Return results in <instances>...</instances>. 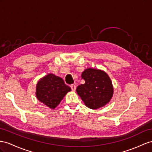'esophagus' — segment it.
Wrapping results in <instances>:
<instances>
[{
    "label": "esophagus",
    "instance_id": "34e87169",
    "mask_svg": "<svg viewBox=\"0 0 152 152\" xmlns=\"http://www.w3.org/2000/svg\"><path fill=\"white\" fill-rule=\"evenodd\" d=\"M71 88L72 91H76V86L75 85H71Z\"/></svg>",
    "mask_w": 152,
    "mask_h": 152
}]
</instances>
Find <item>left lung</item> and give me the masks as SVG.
<instances>
[{"label":"left lung","instance_id":"left-lung-1","mask_svg":"<svg viewBox=\"0 0 152 152\" xmlns=\"http://www.w3.org/2000/svg\"><path fill=\"white\" fill-rule=\"evenodd\" d=\"M85 83L77 86L76 92L85 104L91 109H98L110 102L114 93L111 80L102 70L87 69L81 74Z\"/></svg>","mask_w":152,"mask_h":152}]
</instances>
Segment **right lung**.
<instances>
[{
	"mask_svg": "<svg viewBox=\"0 0 152 152\" xmlns=\"http://www.w3.org/2000/svg\"><path fill=\"white\" fill-rule=\"evenodd\" d=\"M71 88L65 85L64 80L49 73L38 81L36 96L40 102L51 109L55 108Z\"/></svg>",
	"mask_w": 152,
	"mask_h": 152,
	"instance_id": "1",
	"label": "right lung"
}]
</instances>
